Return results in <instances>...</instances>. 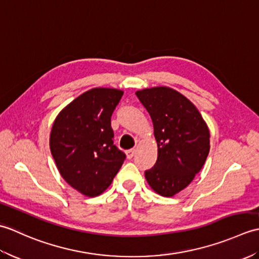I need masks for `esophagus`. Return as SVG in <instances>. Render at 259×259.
Returning a JSON list of instances; mask_svg holds the SVG:
<instances>
[{
	"label": "esophagus",
	"mask_w": 259,
	"mask_h": 259,
	"mask_svg": "<svg viewBox=\"0 0 259 259\" xmlns=\"http://www.w3.org/2000/svg\"><path fill=\"white\" fill-rule=\"evenodd\" d=\"M135 153H136V149H130V150L125 151V155H126V158H128V159L133 158L135 156Z\"/></svg>",
	"instance_id": "obj_1"
}]
</instances>
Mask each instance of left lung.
<instances>
[{
	"instance_id": "obj_1",
	"label": "left lung",
	"mask_w": 259,
	"mask_h": 259,
	"mask_svg": "<svg viewBox=\"0 0 259 259\" xmlns=\"http://www.w3.org/2000/svg\"><path fill=\"white\" fill-rule=\"evenodd\" d=\"M149 112L158 158L145 177L151 189L172 197L189 186L200 171L210 149V134L202 115L190 100L169 87L136 92Z\"/></svg>"
}]
</instances>
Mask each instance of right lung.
<instances>
[{"label":"right lung","instance_id":"right-lung-1","mask_svg":"<svg viewBox=\"0 0 259 259\" xmlns=\"http://www.w3.org/2000/svg\"><path fill=\"white\" fill-rule=\"evenodd\" d=\"M122 90L93 88L65 106L54 120L50 149L60 175L87 197L101 195L125 159L113 145L111 115Z\"/></svg>","mask_w":259,"mask_h":259}]
</instances>
